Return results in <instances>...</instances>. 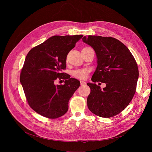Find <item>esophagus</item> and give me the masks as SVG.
Segmentation results:
<instances>
[{"label": "esophagus", "mask_w": 152, "mask_h": 152, "mask_svg": "<svg viewBox=\"0 0 152 152\" xmlns=\"http://www.w3.org/2000/svg\"><path fill=\"white\" fill-rule=\"evenodd\" d=\"M80 85H85V84H86V82H84V81H82V80H80Z\"/></svg>", "instance_id": "1"}]
</instances>
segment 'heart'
Returning a JSON list of instances; mask_svg holds the SVG:
<instances>
[{
  "mask_svg": "<svg viewBox=\"0 0 152 152\" xmlns=\"http://www.w3.org/2000/svg\"><path fill=\"white\" fill-rule=\"evenodd\" d=\"M90 73V69L87 68L77 69L73 70L72 73V76L78 79H85L88 77Z\"/></svg>",
  "mask_w": 152,
  "mask_h": 152,
  "instance_id": "b5f03b06",
  "label": "heart"
}]
</instances>
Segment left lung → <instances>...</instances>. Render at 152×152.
Masks as SVG:
<instances>
[{
    "mask_svg": "<svg viewBox=\"0 0 152 152\" xmlns=\"http://www.w3.org/2000/svg\"><path fill=\"white\" fill-rule=\"evenodd\" d=\"M97 58V66L87 83L91 92L87 98L90 111L100 117H114L128 106L136 91L139 76L137 62L129 49L116 38L97 35L83 37ZM106 83L103 90L95 83Z\"/></svg>",
    "mask_w": 152,
    "mask_h": 152,
    "instance_id": "obj_1",
    "label": "left lung"
}]
</instances>
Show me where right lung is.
I'll use <instances>...</instances> for the list:
<instances>
[{
    "mask_svg": "<svg viewBox=\"0 0 152 152\" xmlns=\"http://www.w3.org/2000/svg\"><path fill=\"white\" fill-rule=\"evenodd\" d=\"M82 35H55L32 48L21 69L20 80L30 107L48 118H57L66 114L69 102L79 87L80 82L64 76L69 52ZM57 78L66 79L64 85L55 86Z\"/></svg>",
    "mask_w": 152,
    "mask_h": 152,
    "instance_id": "add662e5",
    "label": "right lung"
}]
</instances>
